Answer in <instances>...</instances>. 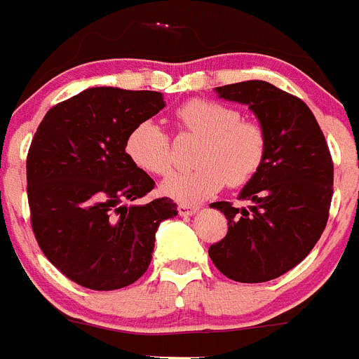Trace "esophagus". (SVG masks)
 I'll return each mask as SVG.
<instances>
[{"label":"esophagus","mask_w":359,"mask_h":359,"mask_svg":"<svg viewBox=\"0 0 359 359\" xmlns=\"http://www.w3.org/2000/svg\"><path fill=\"white\" fill-rule=\"evenodd\" d=\"M197 210H199V206H194V204H187V203H182L180 206H177V213L182 215V217H190V215L196 213Z\"/></svg>","instance_id":"esophagus-1"}]
</instances>
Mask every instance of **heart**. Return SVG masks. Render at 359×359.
I'll use <instances>...</instances> for the list:
<instances>
[{
  "mask_svg": "<svg viewBox=\"0 0 359 359\" xmlns=\"http://www.w3.org/2000/svg\"><path fill=\"white\" fill-rule=\"evenodd\" d=\"M180 130L203 139L196 151V169L176 172L162 183L167 196L201 201L227 185H247L268 156V132L255 119H243L236 107L206 98H192L176 109ZM126 155L144 172L165 176L172 167L170 135L156 123L142 121L126 137Z\"/></svg>",
  "mask_w": 359,
  "mask_h": 359,
  "instance_id": "obj_1",
  "label": "heart"
}]
</instances>
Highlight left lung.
<instances>
[{
	"label": "left lung",
	"instance_id": "1",
	"mask_svg": "<svg viewBox=\"0 0 359 359\" xmlns=\"http://www.w3.org/2000/svg\"><path fill=\"white\" fill-rule=\"evenodd\" d=\"M247 104L268 132V156L240 199L248 208L210 204L227 218V234L208 250L227 278L259 284L278 278L319 241L333 197V160L316 116L302 98L266 81L217 88Z\"/></svg>",
	"mask_w": 359,
	"mask_h": 359
}]
</instances>
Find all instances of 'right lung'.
<instances>
[{"instance_id": "1", "label": "right lung", "mask_w": 359, "mask_h": 359, "mask_svg": "<svg viewBox=\"0 0 359 359\" xmlns=\"http://www.w3.org/2000/svg\"><path fill=\"white\" fill-rule=\"evenodd\" d=\"M158 91L90 88L54 105L26 158L36 243L75 284L114 291L141 278L160 222L177 215L169 197L125 206L155 189L126 155L130 130L163 109Z\"/></svg>"}]
</instances>
